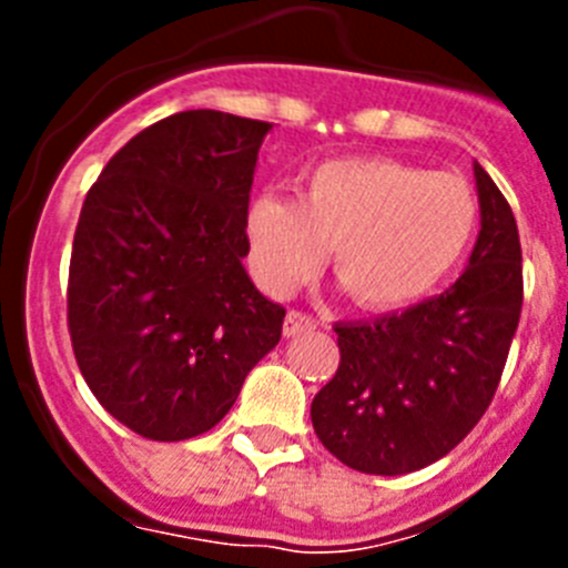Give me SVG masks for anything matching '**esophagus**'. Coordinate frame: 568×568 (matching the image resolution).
Returning <instances> with one entry per match:
<instances>
[{"instance_id":"obj_1","label":"esophagus","mask_w":568,"mask_h":568,"mask_svg":"<svg viewBox=\"0 0 568 568\" xmlns=\"http://www.w3.org/2000/svg\"><path fill=\"white\" fill-rule=\"evenodd\" d=\"M310 329H315L313 315L301 313V310H290L287 318H284V335H287V338H295V335L310 333Z\"/></svg>"}]
</instances>
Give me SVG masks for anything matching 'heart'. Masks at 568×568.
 <instances>
[{"instance_id":"obj_1","label":"heart","mask_w":568,"mask_h":568,"mask_svg":"<svg viewBox=\"0 0 568 568\" xmlns=\"http://www.w3.org/2000/svg\"><path fill=\"white\" fill-rule=\"evenodd\" d=\"M478 215V195L460 175L395 159H341L307 175L298 204L270 193L253 199L247 239L270 293H293L333 250L335 278L355 304L398 310L458 267Z\"/></svg>"}]
</instances>
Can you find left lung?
Masks as SVG:
<instances>
[{
	"label": "left lung",
	"instance_id": "left-lung-1",
	"mask_svg": "<svg viewBox=\"0 0 568 568\" xmlns=\"http://www.w3.org/2000/svg\"><path fill=\"white\" fill-rule=\"evenodd\" d=\"M475 179L478 244L453 287L404 313L335 324L338 369L310 418L349 469H424L453 453L495 398L524 307V264L509 202L480 164Z\"/></svg>",
	"mask_w": 568,
	"mask_h": 568
}]
</instances>
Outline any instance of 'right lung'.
<instances>
[{
	"instance_id": "obj_1",
	"label": "right lung",
	"mask_w": 568,
	"mask_h": 568,
	"mask_svg": "<svg viewBox=\"0 0 568 568\" xmlns=\"http://www.w3.org/2000/svg\"><path fill=\"white\" fill-rule=\"evenodd\" d=\"M270 128L222 110L168 115L135 133L84 195L70 344L90 393L142 438L213 429L278 344L284 307L241 267Z\"/></svg>"
}]
</instances>
